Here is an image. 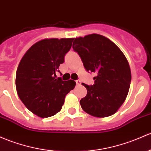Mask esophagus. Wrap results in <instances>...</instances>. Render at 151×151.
I'll use <instances>...</instances> for the list:
<instances>
[{"mask_svg":"<svg viewBox=\"0 0 151 151\" xmlns=\"http://www.w3.org/2000/svg\"><path fill=\"white\" fill-rule=\"evenodd\" d=\"M76 83H77V85H81V80H77V81H76Z\"/></svg>","mask_w":151,"mask_h":151,"instance_id":"1","label":"esophagus"}]
</instances>
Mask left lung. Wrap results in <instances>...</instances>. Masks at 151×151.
I'll return each instance as SVG.
<instances>
[{"instance_id": "obj_1", "label": "left lung", "mask_w": 151, "mask_h": 151, "mask_svg": "<svg viewBox=\"0 0 151 151\" xmlns=\"http://www.w3.org/2000/svg\"><path fill=\"white\" fill-rule=\"evenodd\" d=\"M72 47L85 69L96 74L94 85L82 84L88 91L80 100L82 109L100 118L113 115L124 102L129 90L131 70L127 59L111 40L101 35L75 38Z\"/></svg>"}]
</instances>
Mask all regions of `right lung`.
Returning a JSON list of instances; mask_svg holds the SVG:
<instances>
[{
    "mask_svg": "<svg viewBox=\"0 0 151 151\" xmlns=\"http://www.w3.org/2000/svg\"><path fill=\"white\" fill-rule=\"evenodd\" d=\"M72 41L73 38L42 40L30 47L20 61L16 74L17 93L37 116L47 118L59 112L66 94L75 87L74 80L55 79Z\"/></svg>",
    "mask_w": 151,
    "mask_h": 151,
    "instance_id": "1",
    "label": "right lung"
}]
</instances>
